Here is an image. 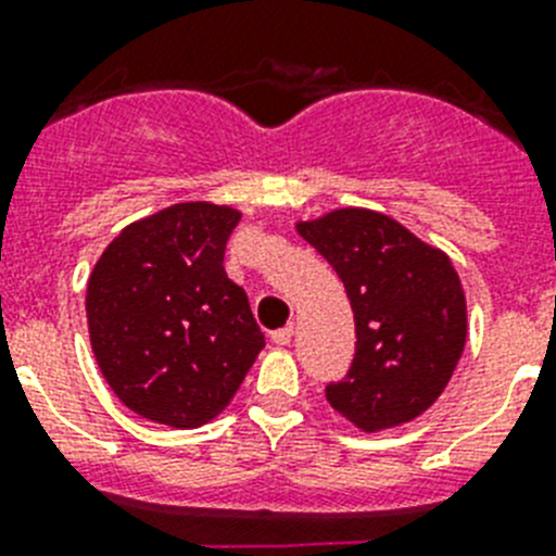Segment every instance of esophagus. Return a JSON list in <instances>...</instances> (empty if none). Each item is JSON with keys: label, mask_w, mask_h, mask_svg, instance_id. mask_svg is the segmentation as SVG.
Wrapping results in <instances>:
<instances>
[{"label": "esophagus", "mask_w": 556, "mask_h": 556, "mask_svg": "<svg viewBox=\"0 0 556 556\" xmlns=\"http://www.w3.org/2000/svg\"><path fill=\"white\" fill-rule=\"evenodd\" d=\"M292 337H294V326H287V328H281V331L273 333V342L275 345H289V342H292Z\"/></svg>", "instance_id": "esophagus-1"}]
</instances>
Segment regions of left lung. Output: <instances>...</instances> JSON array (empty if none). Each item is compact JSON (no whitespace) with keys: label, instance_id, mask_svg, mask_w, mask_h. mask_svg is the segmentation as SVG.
I'll list each match as a JSON object with an SVG mask.
<instances>
[{"label":"left lung","instance_id":"left-lung-1","mask_svg":"<svg viewBox=\"0 0 556 556\" xmlns=\"http://www.w3.org/2000/svg\"><path fill=\"white\" fill-rule=\"evenodd\" d=\"M294 230L337 269L356 320L348 376L326 387L333 412L381 431L443 395L468 337V308L448 255L370 208H333Z\"/></svg>","mask_w":556,"mask_h":556}]
</instances>
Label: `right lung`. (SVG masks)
I'll use <instances>...</instances> for the list:
<instances>
[{"label":"right lung","mask_w":556,"mask_h":556,"mask_svg":"<svg viewBox=\"0 0 556 556\" xmlns=\"http://www.w3.org/2000/svg\"><path fill=\"white\" fill-rule=\"evenodd\" d=\"M242 211L189 200L122 228L88 275L91 351L136 415L198 429L233 401L264 348L248 294L225 273Z\"/></svg>","instance_id":"right-lung-1"}]
</instances>
